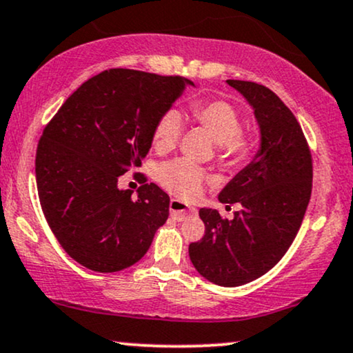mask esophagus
<instances>
[{"instance_id":"34e87169","label":"esophagus","mask_w":353,"mask_h":353,"mask_svg":"<svg viewBox=\"0 0 353 353\" xmlns=\"http://www.w3.org/2000/svg\"><path fill=\"white\" fill-rule=\"evenodd\" d=\"M169 210H171V215L179 221L185 220L187 216H190L192 213H195L194 208H189L184 202H181V200H176V199H172L171 202H169Z\"/></svg>"}]
</instances>
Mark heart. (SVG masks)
Instances as JSON below:
<instances>
[{"label": "heart", "mask_w": 353, "mask_h": 353, "mask_svg": "<svg viewBox=\"0 0 353 353\" xmlns=\"http://www.w3.org/2000/svg\"><path fill=\"white\" fill-rule=\"evenodd\" d=\"M192 117L207 128L216 141L218 154L231 163H239L251 151V140L241 132L239 114L230 102L221 99L195 102L190 107ZM182 133V117L169 109L158 119L153 128V146L166 153L177 145ZM158 181L169 194L184 200L199 197L203 185L212 182V176L199 164L187 159H174L158 169Z\"/></svg>", "instance_id": "heart-1"}]
</instances>
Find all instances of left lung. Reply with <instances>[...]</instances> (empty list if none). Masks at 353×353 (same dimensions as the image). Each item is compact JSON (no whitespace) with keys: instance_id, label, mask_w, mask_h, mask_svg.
<instances>
[{"instance_id":"1","label":"left lung","mask_w":353,"mask_h":353,"mask_svg":"<svg viewBox=\"0 0 353 353\" xmlns=\"http://www.w3.org/2000/svg\"><path fill=\"white\" fill-rule=\"evenodd\" d=\"M252 105L261 150L220 192L221 203H241L233 220L200 208L205 234L190 243L192 264L221 287H238L269 272L300 230L313 189V159L300 123L269 88L228 79Z\"/></svg>"}]
</instances>
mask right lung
Returning <instances> with one entry per match:
<instances>
[{"label": "right lung", "mask_w": 353, "mask_h": 353, "mask_svg": "<svg viewBox=\"0 0 353 353\" xmlns=\"http://www.w3.org/2000/svg\"><path fill=\"white\" fill-rule=\"evenodd\" d=\"M182 77L110 68L83 83L43 128L35 179L46 220L70 257L94 272L140 261L169 216V195L143 174L138 197L119 177L141 166Z\"/></svg>", "instance_id": "obj_1"}]
</instances>
